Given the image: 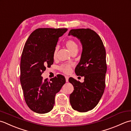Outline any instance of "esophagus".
Masks as SVG:
<instances>
[{"label": "esophagus", "instance_id": "esophagus-1", "mask_svg": "<svg viewBox=\"0 0 131 131\" xmlns=\"http://www.w3.org/2000/svg\"><path fill=\"white\" fill-rule=\"evenodd\" d=\"M68 79H69V77L66 76V81L67 82H68Z\"/></svg>", "mask_w": 131, "mask_h": 131}]
</instances>
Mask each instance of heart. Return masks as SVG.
<instances>
[{
	"label": "heart",
	"instance_id": "b5f03b06",
	"mask_svg": "<svg viewBox=\"0 0 131 131\" xmlns=\"http://www.w3.org/2000/svg\"><path fill=\"white\" fill-rule=\"evenodd\" d=\"M66 46L68 50L72 54L73 52L77 51H78V45H77L76 42L73 41L72 39L67 40L66 42ZM58 50V47L57 46L54 50V53H53V57L55 58L57 57V52ZM60 70L63 72L64 73H68L70 72L71 69V65L70 64H63L60 67Z\"/></svg>",
	"mask_w": 131,
	"mask_h": 131
}]
</instances>
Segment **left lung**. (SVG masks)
<instances>
[{"label": "left lung", "mask_w": 131, "mask_h": 131, "mask_svg": "<svg viewBox=\"0 0 131 131\" xmlns=\"http://www.w3.org/2000/svg\"><path fill=\"white\" fill-rule=\"evenodd\" d=\"M68 36L76 37L82 45L81 59L75 73L84 77L83 82L72 77L69 79L74 88L69 102L74 110L84 113L94 108L103 94L107 71L106 50L100 37L92 29H71Z\"/></svg>", "instance_id": "8db88e82"}]
</instances>
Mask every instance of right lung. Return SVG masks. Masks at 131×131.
I'll return each mask as SVG.
<instances>
[{
  "label": "right lung",
  "mask_w": 131,
  "mask_h": 131,
  "mask_svg": "<svg viewBox=\"0 0 131 131\" xmlns=\"http://www.w3.org/2000/svg\"><path fill=\"white\" fill-rule=\"evenodd\" d=\"M66 28H39L32 32L24 47L20 63V83L29 108L38 114L50 112L54 107L55 97L66 83L58 74L43 80L41 75L54 63L53 53L59 38Z\"/></svg>",
  "instance_id": "add662e5"
}]
</instances>
